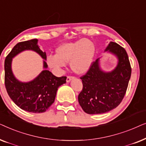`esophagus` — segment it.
Returning a JSON list of instances; mask_svg holds the SVG:
<instances>
[{
  "instance_id": "1",
  "label": "esophagus",
  "mask_w": 146,
  "mask_h": 146,
  "mask_svg": "<svg viewBox=\"0 0 146 146\" xmlns=\"http://www.w3.org/2000/svg\"><path fill=\"white\" fill-rule=\"evenodd\" d=\"M74 78V77H72V76H68L67 78H66V82H70L72 80H73Z\"/></svg>"
}]
</instances>
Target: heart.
I'll list each match as a JSON object with an SVG mask.
<instances>
[{
	"instance_id": "obj_1",
	"label": "heart",
	"mask_w": 146,
	"mask_h": 146,
	"mask_svg": "<svg viewBox=\"0 0 146 146\" xmlns=\"http://www.w3.org/2000/svg\"><path fill=\"white\" fill-rule=\"evenodd\" d=\"M55 51L56 55L50 54L46 58V63L51 69L60 72L70 62L74 72L83 74L88 70L92 64L96 46L90 40L83 38L61 44Z\"/></svg>"
}]
</instances>
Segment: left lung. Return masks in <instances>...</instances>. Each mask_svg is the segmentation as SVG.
Listing matches in <instances>:
<instances>
[{
	"mask_svg": "<svg viewBox=\"0 0 146 146\" xmlns=\"http://www.w3.org/2000/svg\"><path fill=\"white\" fill-rule=\"evenodd\" d=\"M104 52L116 57L114 69L110 72L103 70L99 58L80 78L83 88L78 98V102L88 114H100L115 108L124 97L131 77L130 63L123 48L110 42Z\"/></svg>",
	"mask_w": 146,
	"mask_h": 146,
	"instance_id": "8db88e82",
	"label": "left lung"
}]
</instances>
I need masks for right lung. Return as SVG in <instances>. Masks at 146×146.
I'll return each mask as SVG.
<instances>
[{"instance_id":"right-lung-1","label":"right lung","mask_w":146,"mask_h":146,"mask_svg":"<svg viewBox=\"0 0 146 146\" xmlns=\"http://www.w3.org/2000/svg\"><path fill=\"white\" fill-rule=\"evenodd\" d=\"M38 42V39H33L17 44L5 61V82L8 94L22 110L33 113L46 111L55 100L58 88L66 80V76L56 77L47 70L46 54L41 50ZM25 50L35 51L44 59V70L33 81L27 83L19 81L11 70L13 58Z\"/></svg>"}]
</instances>
